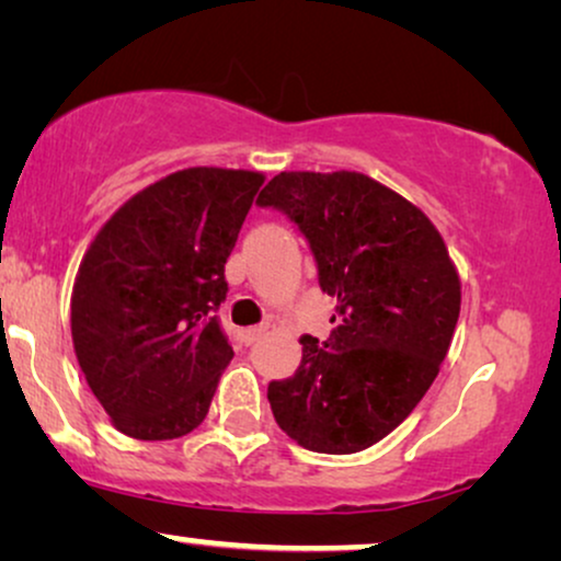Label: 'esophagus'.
<instances>
[{"mask_svg": "<svg viewBox=\"0 0 561 561\" xmlns=\"http://www.w3.org/2000/svg\"><path fill=\"white\" fill-rule=\"evenodd\" d=\"M265 329H267V327H263V324H260V327H248V329H242V332H240V342H242V344H248V347H250V344H255V342L260 340V336L265 334Z\"/></svg>", "mask_w": 561, "mask_h": 561, "instance_id": "esophagus-1", "label": "esophagus"}]
</instances>
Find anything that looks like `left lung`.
Wrapping results in <instances>:
<instances>
[{
  "label": "left lung",
  "instance_id": "8db88e82",
  "mask_svg": "<svg viewBox=\"0 0 561 561\" xmlns=\"http://www.w3.org/2000/svg\"><path fill=\"white\" fill-rule=\"evenodd\" d=\"M257 206L286 214L336 296L327 342L304 336L301 365L267 382L273 416L321 455L388 436L432 386L459 319V278L424 211L355 171L280 173Z\"/></svg>",
  "mask_w": 561,
  "mask_h": 561
}]
</instances>
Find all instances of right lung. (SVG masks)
Segmentation results:
<instances>
[{
	"label": "right lung",
	"instance_id": "obj_1",
	"mask_svg": "<svg viewBox=\"0 0 561 561\" xmlns=\"http://www.w3.org/2000/svg\"><path fill=\"white\" fill-rule=\"evenodd\" d=\"M263 175L188 168L129 198L83 257L76 357L114 426L142 442L202 424L234 357L219 306L225 263Z\"/></svg>",
	"mask_w": 561,
	"mask_h": 561
}]
</instances>
